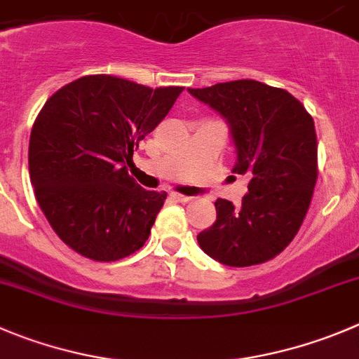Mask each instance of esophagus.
Wrapping results in <instances>:
<instances>
[{"label": "esophagus", "instance_id": "esophagus-1", "mask_svg": "<svg viewBox=\"0 0 359 359\" xmlns=\"http://www.w3.org/2000/svg\"><path fill=\"white\" fill-rule=\"evenodd\" d=\"M170 199H174V201H177V203H189L190 201V197H187V196H182V194H176V192H172L170 194Z\"/></svg>", "mask_w": 359, "mask_h": 359}]
</instances>
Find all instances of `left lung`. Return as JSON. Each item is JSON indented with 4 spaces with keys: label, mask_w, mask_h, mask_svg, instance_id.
Segmentation results:
<instances>
[{
    "label": "left lung",
    "mask_w": 359,
    "mask_h": 359,
    "mask_svg": "<svg viewBox=\"0 0 359 359\" xmlns=\"http://www.w3.org/2000/svg\"><path fill=\"white\" fill-rule=\"evenodd\" d=\"M190 95L229 123L236 163L250 177L241 208L217 199V222L199 233V247L225 266L262 264L298 234L317 182L312 116L282 88L252 79L192 90Z\"/></svg>",
    "instance_id": "left-lung-1"
}]
</instances>
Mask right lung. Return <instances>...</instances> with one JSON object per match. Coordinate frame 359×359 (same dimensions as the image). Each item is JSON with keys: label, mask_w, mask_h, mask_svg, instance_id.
<instances>
[{"label": "right lung", "mask_w": 359, "mask_h": 359, "mask_svg": "<svg viewBox=\"0 0 359 359\" xmlns=\"http://www.w3.org/2000/svg\"><path fill=\"white\" fill-rule=\"evenodd\" d=\"M182 91L98 74L46 102L29 137V180L47 222L72 250L111 262L146 243L167 194L137 185L126 163Z\"/></svg>", "instance_id": "obj_1"}]
</instances>
